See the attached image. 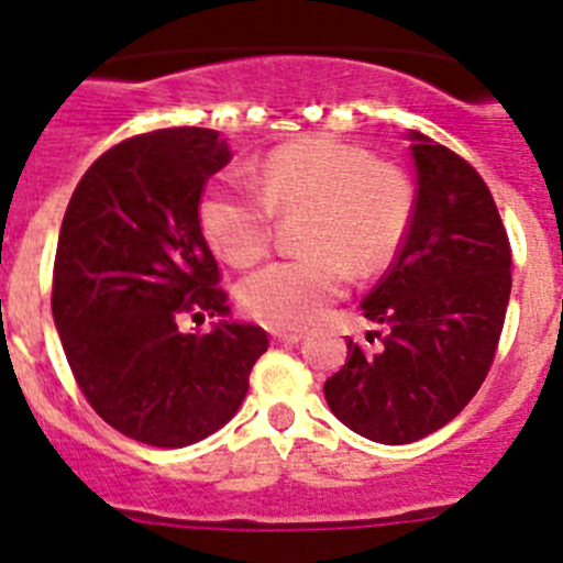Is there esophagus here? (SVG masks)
<instances>
[{
  "label": "esophagus",
  "instance_id": "34e87169",
  "mask_svg": "<svg viewBox=\"0 0 563 563\" xmlns=\"http://www.w3.org/2000/svg\"><path fill=\"white\" fill-rule=\"evenodd\" d=\"M272 340L283 345H294L302 340V332L299 329H272Z\"/></svg>",
  "mask_w": 563,
  "mask_h": 563
}]
</instances>
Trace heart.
Listing matches in <instances>:
<instances>
[{
	"mask_svg": "<svg viewBox=\"0 0 563 563\" xmlns=\"http://www.w3.org/2000/svg\"><path fill=\"white\" fill-rule=\"evenodd\" d=\"M255 187L223 176L207 187L198 220L209 245L236 266L269 253L275 218L308 212L302 247L240 286L242 310L272 329H305L338 302L360 275L395 261L413 218L411 179L367 150L329 135L275 146L255 172Z\"/></svg>",
	"mask_w": 563,
	"mask_h": 563,
	"instance_id": "obj_1",
	"label": "heart"
}]
</instances>
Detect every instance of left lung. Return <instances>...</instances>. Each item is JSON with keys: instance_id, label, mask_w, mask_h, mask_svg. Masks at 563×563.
Listing matches in <instances>:
<instances>
[{"instance_id": "obj_1", "label": "left lung", "mask_w": 563, "mask_h": 563, "mask_svg": "<svg viewBox=\"0 0 563 563\" xmlns=\"http://www.w3.org/2000/svg\"><path fill=\"white\" fill-rule=\"evenodd\" d=\"M417 196L400 253L362 299L378 323L327 378L334 417L378 444H411L455 419L485 382L512 291V247L468 161L411 133Z\"/></svg>"}]
</instances>
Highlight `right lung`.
<instances>
[{
	"instance_id": "1",
	"label": "right lung",
	"mask_w": 563,
	"mask_h": 563,
	"mask_svg": "<svg viewBox=\"0 0 563 563\" xmlns=\"http://www.w3.org/2000/svg\"><path fill=\"white\" fill-rule=\"evenodd\" d=\"M229 161L218 130L133 135L87 168L62 220L51 310L67 365L98 417L141 444L179 450L223 428L269 349L253 323L179 329L229 316L198 220Z\"/></svg>"
}]
</instances>
